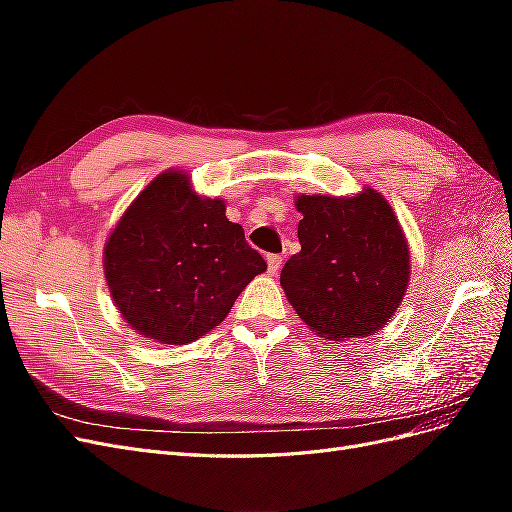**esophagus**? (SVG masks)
Instances as JSON below:
<instances>
[{
	"instance_id": "34e87169",
	"label": "esophagus",
	"mask_w": 512,
	"mask_h": 512,
	"mask_svg": "<svg viewBox=\"0 0 512 512\" xmlns=\"http://www.w3.org/2000/svg\"><path fill=\"white\" fill-rule=\"evenodd\" d=\"M280 265H282V256H277V254H269L267 256V267H269L271 275H275L277 271H280Z\"/></svg>"
}]
</instances>
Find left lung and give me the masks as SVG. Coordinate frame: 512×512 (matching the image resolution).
I'll use <instances>...</instances> for the list:
<instances>
[{"mask_svg": "<svg viewBox=\"0 0 512 512\" xmlns=\"http://www.w3.org/2000/svg\"><path fill=\"white\" fill-rule=\"evenodd\" d=\"M294 207L301 252L280 284L294 312L316 335L342 342L369 337L393 318L410 282V247L378 190L354 196L301 194Z\"/></svg>", "mask_w": 512, "mask_h": 512, "instance_id": "left-lung-1", "label": "left lung"}]
</instances>
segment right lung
<instances>
[{"instance_id": "right-lung-1", "label": "right lung", "mask_w": 512, "mask_h": 512, "mask_svg": "<svg viewBox=\"0 0 512 512\" xmlns=\"http://www.w3.org/2000/svg\"><path fill=\"white\" fill-rule=\"evenodd\" d=\"M267 262L228 222L222 198L164 170L123 211L104 245V277L121 318L160 344H190L228 316Z\"/></svg>"}]
</instances>
